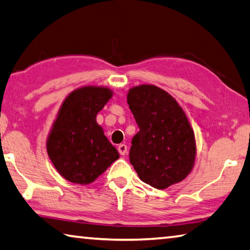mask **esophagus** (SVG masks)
I'll return each mask as SVG.
<instances>
[{"label": "esophagus", "mask_w": 250, "mask_h": 250, "mask_svg": "<svg viewBox=\"0 0 250 250\" xmlns=\"http://www.w3.org/2000/svg\"><path fill=\"white\" fill-rule=\"evenodd\" d=\"M118 151H119V153L121 155H125L126 153V151H128V147H126L125 145H119L118 146Z\"/></svg>", "instance_id": "34e87169"}]
</instances>
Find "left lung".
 <instances>
[{
    "instance_id": "1",
    "label": "left lung",
    "mask_w": 250,
    "mask_h": 250,
    "mask_svg": "<svg viewBox=\"0 0 250 250\" xmlns=\"http://www.w3.org/2000/svg\"><path fill=\"white\" fill-rule=\"evenodd\" d=\"M126 100L139 126L129 158L140 180L158 189L184 180L194 166L196 146L183 109L152 84L131 88Z\"/></svg>"
}]
</instances>
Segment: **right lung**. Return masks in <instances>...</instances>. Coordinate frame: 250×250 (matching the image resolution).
<instances>
[{"mask_svg":"<svg viewBox=\"0 0 250 250\" xmlns=\"http://www.w3.org/2000/svg\"><path fill=\"white\" fill-rule=\"evenodd\" d=\"M112 97L104 87H83L67 97L47 139V153L59 174L89 184L119 158L96 116Z\"/></svg>","mask_w":250,"mask_h":250,"instance_id":"add662e5","label":"right lung"}]
</instances>
